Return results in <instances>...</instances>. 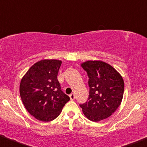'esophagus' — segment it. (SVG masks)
<instances>
[{"instance_id":"34e87169","label":"esophagus","mask_w":147,"mask_h":147,"mask_svg":"<svg viewBox=\"0 0 147 147\" xmlns=\"http://www.w3.org/2000/svg\"><path fill=\"white\" fill-rule=\"evenodd\" d=\"M69 97H70L71 100H74V99H75V98H76L75 94H74V93L70 94V95H69Z\"/></svg>"}]
</instances>
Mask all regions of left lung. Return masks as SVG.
Wrapping results in <instances>:
<instances>
[{
  "label": "left lung",
  "mask_w": 147,
  "mask_h": 147,
  "mask_svg": "<svg viewBox=\"0 0 147 147\" xmlns=\"http://www.w3.org/2000/svg\"><path fill=\"white\" fill-rule=\"evenodd\" d=\"M81 66L88 77L89 95L87 101L80 106L86 117L98 122L111 116L120 106L123 79L115 68L103 61H88Z\"/></svg>",
  "instance_id": "left-lung-1"
}]
</instances>
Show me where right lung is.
<instances>
[{
	"label": "right lung",
	"mask_w": 147,
	"mask_h": 147,
	"mask_svg": "<svg viewBox=\"0 0 147 147\" xmlns=\"http://www.w3.org/2000/svg\"><path fill=\"white\" fill-rule=\"evenodd\" d=\"M62 61L41 60L30 67L20 85L24 106L30 115L39 121L55 119L69 97L63 92L57 79Z\"/></svg>",
	"instance_id": "add662e5"
}]
</instances>
